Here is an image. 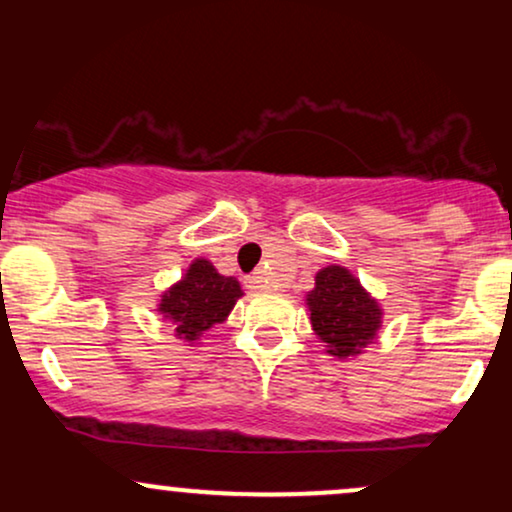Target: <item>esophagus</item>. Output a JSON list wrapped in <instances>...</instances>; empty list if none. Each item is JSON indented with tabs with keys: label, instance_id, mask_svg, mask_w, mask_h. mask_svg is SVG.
<instances>
[{
	"label": "esophagus",
	"instance_id": "esophagus-1",
	"mask_svg": "<svg viewBox=\"0 0 512 512\" xmlns=\"http://www.w3.org/2000/svg\"><path fill=\"white\" fill-rule=\"evenodd\" d=\"M267 276H264L262 272H255L252 276H248V286L250 289H267Z\"/></svg>",
	"mask_w": 512,
	"mask_h": 512
}]
</instances>
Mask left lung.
Instances as JSON below:
<instances>
[{
	"label": "left lung",
	"instance_id": "left-lung-1",
	"mask_svg": "<svg viewBox=\"0 0 512 512\" xmlns=\"http://www.w3.org/2000/svg\"><path fill=\"white\" fill-rule=\"evenodd\" d=\"M305 305L310 325L327 354L337 358L358 356L383 327V308L342 264H330L315 274V289Z\"/></svg>",
	"mask_w": 512,
	"mask_h": 512
}]
</instances>
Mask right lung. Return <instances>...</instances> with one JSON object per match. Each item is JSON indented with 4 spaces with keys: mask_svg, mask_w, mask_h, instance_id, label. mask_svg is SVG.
Wrapping results in <instances>:
<instances>
[{
    "mask_svg": "<svg viewBox=\"0 0 512 512\" xmlns=\"http://www.w3.org/2000/svg\"><path fill=\"white\" fill-rule=\"evenodd\" d=\"M243 296L236 276H223L204 257L187 267L180 281L161 293L158 313L173 322L175 337L195 344L204 332L221 325Z\"/></svg>",
    "mask_w": 512,
    "mask_h": 512,
    "instance_id": "add662e5",
    "label": "right lung"
}]
</instances>
